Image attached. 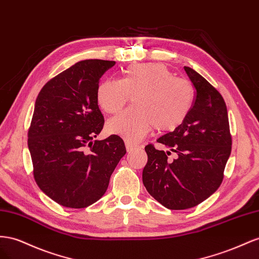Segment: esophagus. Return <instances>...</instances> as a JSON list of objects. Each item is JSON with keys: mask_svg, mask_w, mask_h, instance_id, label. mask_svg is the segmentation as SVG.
Returning <instances> with one entry per match:
<instances>
[{"mask_svg": "<svg viewBox=\"0 0 259 259\" xmlns=\"http://www.w3.org/2000/svg\"><path fill=\"white\" fill-rule=\"evenodd\" d=\"M137 149H138V146H137V145H134V144L129 143V142H125V150H127V152H128V153L134 152V151H135V150H137Z\"/></svg>", "mask_w": 259, "mask_h": 259, "instance_id": "1", "label": "esophagus"}]
</instances>
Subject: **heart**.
Wrapping results in <instances>:
<instances>
[{
    "mask_svg": "<svg viewBox=\"0 0 259 259\" xmlns=\"http://www.w3.org/2000/svg\"><path fill=\"white\" fill-rule=\"evenodd\" d=\"M132 98V107L107 121L109 134L137 143L154 128L172 131L190 112L193 92L186 80L174 78L159 63L131 65L120 80L106 79L99 85L97 99L106 114L119 113Z\"/></svg>",
    "mask_w": 259,
    "mask_h": 259,
    "instance_id": "obj_1",
    "label": "heart"
}]
</instances>
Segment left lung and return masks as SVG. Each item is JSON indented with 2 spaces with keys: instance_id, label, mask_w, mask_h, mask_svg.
I'll return each mask as SVG.
<instances>
[{
  "instance_id": "8db88e82",
  "label": "left lung",
  "mask_w": 259,
  "mask_h": 259,
  "mask_svg": "<svg viewBox=\"0 0 259 259\" xmlns=\"http://www.w3.org/2000/svg\"><path fill=\"white\" fill-rule=\"evenodd\" d=\"M184 70L195 89L193 105L179 127L157 139L167 152L145 146L147 162L142 174L151 196L176 210L194 207L215 193L232 144L223 97L194 69L184 66ZM171 151L176 158L169 161Z\"/></svg>"
}]
</instances>
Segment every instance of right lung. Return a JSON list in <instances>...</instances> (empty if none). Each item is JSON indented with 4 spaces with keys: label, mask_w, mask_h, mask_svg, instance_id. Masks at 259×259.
<instances>
[{
    "label": "right lung",
    "mask_w": 259,
    "mask_h": 259,
    "mask_svg": "<svg viewBox=\"0 0 259 259\" xmlns=\"http://www.w3.org/2000/svg\"><path fill=\"white\" fill-rule=\"evenodd\" d=\"M115 64L78 62L51 79L35 100L28 131L34 180L64 207L84 208L99 201L127 152L116 135L94 140L104 125L97 99L100 79Z\"/></svg>",
    "instance_id": "right-lung-1"
}]
</instances>
